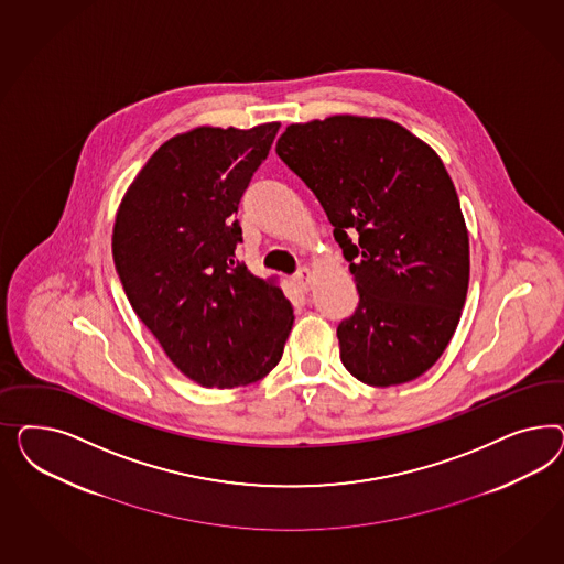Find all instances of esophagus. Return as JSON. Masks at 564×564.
Instances as JSON below:
<instances>
[{
  "instance_id": "1",
  "label": "esophagus",
  "mask_w": 564,
  "mask_h": 564,
  "mask_svg": "<svg viewBox=\"0 0 564 564\" xmlns=\"http://www.w3.org/2000/svg\"><path fill=\"white\" fill-rule=\"evenodd\" d=\"M312 279H314V274H312V271L307 269V267H304V269H300L297 273H295V276H293V281H295V285L300 288V290L306 291L307 288H310V283H312Z\"/></svg>"
}]
</instances>
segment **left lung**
Wrapping results in <instances>:
<instances>
[{"mask_svg":"<svg viewBox=\"0 0 564 564\" xmlns=\"http://www.w3.org/2000/svg\"><path fill=\"white\" fill-rule=\"evenodd\" d=\"M276 154L325 208L359 304L337 326L343 366L403 384L443 356L469 285V236L441 156L382 118L291 123Z\"/></svg>","mask_w":564,"mask_h":564,"instance_id":"left-lung-1","label":"left lung"}]
</instances>
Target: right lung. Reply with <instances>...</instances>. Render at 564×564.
Instances as JSON below:
<instances>
[{
  "label": "right lung",
  "mask_w": 564,
  "mask_h": 564,
  "mask_svg": "<svg viewBox=\"0 0 564 564\" xmlns=\"http://www.w3.org/2000/svg\"><path fill=\"white\" fill-rule=\"evenodd\" d=\"M279 126L170 138L116 215L113 262L130 304L177 370L206 389L264 378L290 337V300L236 258L239 200Z\"/></svg>",
  "instance_id": "obj_1"
}]
</instances>
